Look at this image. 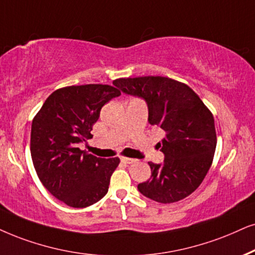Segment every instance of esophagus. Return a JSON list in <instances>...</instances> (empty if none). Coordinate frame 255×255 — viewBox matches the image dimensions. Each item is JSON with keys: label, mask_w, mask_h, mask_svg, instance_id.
Instances as JSON below:
<instances>
[{"label": "esophagus", "mask_w": 255, "mask_h": 255, "mask_svg": "<svg viewBox=\"0 0 255 255\" xmlns=\"http://www.w3.org/2000/svg\"><path fill=\"white\" fill-rule=\"evenodd\" d=\"M134 161H135V160L131 159V157H125V156L121 157V162L127 163V165H130V163H133Z\"/></svg>", "instance_id": "1"}]
</instances>
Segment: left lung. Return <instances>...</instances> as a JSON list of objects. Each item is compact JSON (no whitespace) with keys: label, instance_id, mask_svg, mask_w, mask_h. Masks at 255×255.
<instances>
[{"label":"left lung","instance_id":"1","mask_svg":"<svg viewBox=\"0 0 255 255\" xmlns=\"http://www.w3.org/2000/svg\"><path fill=\"white\" fill-rule=\"evenodd\" d=\"M113 85L125 94L143 99L148 122L166 133L160 144L165 160L148 162L151 175L138 183V192L161 204L192 194L204 181L217 147L212 113L193 89L168 77H128L115 80Z\"/></svg>","mask_w":255,"mask_h":255}]
</instances>
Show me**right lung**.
Listing matches in <instances>:
<instances>
[{"mask_svg": "<svg viewBox=\"0 0 255 255\" xmlns=\"http://www.w3.org/2000/svg\"><path fill=\"white\" fill-rule=\"evenodd\" d=\"M120 90L108 85L70 86L48 96L31 124L30 153L38 179L51 195L74 208L107 194L120 159L83 153L77 144L93 137L100 111Z\"/></svg>", "mask_w": 255, "mask_h": 255, "instance_id": "1", "label": "right lung"}]
</instances>
